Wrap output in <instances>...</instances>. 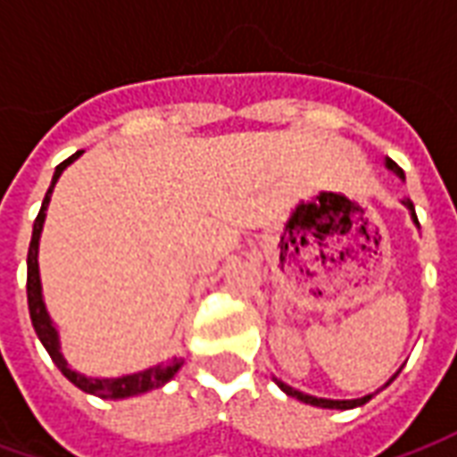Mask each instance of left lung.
<instances>
[{
    "label": "left lung",
    "mask_w": 457,
    "mask_h": 457,
    "mask_svg": "<svg viewBox=\"0 0 457 457\" xmlns=\"http://www.w3.org/2000/svg\"><path fill=\"white\" fill-rule=\"evenodd\" d=\"M386 166H389L392 170H396L399 176H403L402 170L396 169V163H394L392 159H386ZM406 205H409V210H411L413 222L419 225V218H416V212H413L411 200H406ZM396 374H399V372H396ZM396 374H394V377H396ZM394 377H392V379H394ZM392 379H389V382H392ZM389 382H386V384H389ZM277 384L281 386V392H287L288 396H296L298 402L311 403V406H320V409H354V406H362V403H367L370 399H372V396H362V399H353V402H333V399H318V396H308V394L298 392V389H294V386H288V384H284V382H277Z\"/></svg>",
    "instance_id": "left-lung-1"
}]
</instances>
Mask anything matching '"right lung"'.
I'll return each mask as SVG.
<instances>
[{
    "label": "right lung",
    "instance_id": "right-lung-1",
    "mask_svg": "<svg viewBox=\"0 0 457 457\" xmlns=\"http://www.w3.org/2000/svg\"><path fill=\"white\" fill-rule=\"evenodd\" d=\"M83 151H75L71 159H65L63 163L55 166L54 180H51V188L46 193L44 203H41V210L34 220V232H31V245H29V257H26V298H29V316H31V323H34V330L38 340L44 343V347L51 354V360L55 362V367L71 379V382L83 389L87 394H95L100 399H127V396H137V394L151 392V389H159L163 384L173 379V374L179 372L183 367V360L173 357L166 364H156L146 372L127 374V377H120V379H90V377H83V374L73 372L65 357L61 354V345H58V333H55L51 318L46 313L44 296H41V278H38V237H41V229H44V218L46 208H48V200H51V193H54L55 180L61 179V173L68 163H73Z\"/></svg>",
    "mask_w": 457,
    "mask_h": 457
}]
</instances>
